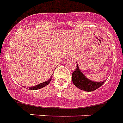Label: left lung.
<instances>
[{
  "mask_svg": "<svg viewBox=\"0 0 123 123\" xmlns=\"http://www.w3.org/2000/svg\"><path fill=\"white\" fill-rule=\"evenodd\" d=\"M72 80L74 86L79 89L86 91H93L100 87L106 80L100 82H93L87 79L81 72L76 64V69L72 74Z\"/></svg>",
  "mask_w": 123,
  "mask_h": 123,
  "instance_id": "8db88e82",
  "label": "left lung"
}]
</instances>
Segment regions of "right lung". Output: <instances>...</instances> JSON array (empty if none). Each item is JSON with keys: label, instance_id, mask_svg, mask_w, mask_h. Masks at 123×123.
<instances>
[{"label": "right lung", "instance_id": "add662e5", "mask_svg": "<svg viewBox=\"0 0 123 123\" xmlns=\"http://www.w3.org/2000/svg\"><path fill=\"white\" fill-rule=\"evenodd\" d=\"M51 78L52 77H50V78L49 80H47V81H46V82H45L39 84L37 85V86H36L31 87L29 88V89H30V90H37V89H41V88H42V87H43L46 86L47 85L49 84L50 83V80H51Z\"/></svg>", "mask_w": 123, "mask_h": 123}]
</instances>
